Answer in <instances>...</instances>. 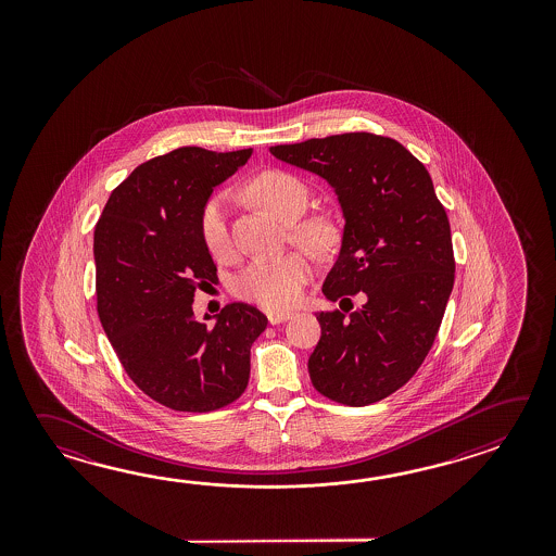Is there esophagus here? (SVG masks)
<instances>
[{"instance_id":"34e87169","label":"esophagus","mask_w":556,"mask_h":556,"mask_svg":"<svg viewBox=\"0 0 556 556\" xmlns=\"http://www.w3.org/2000/svg\"><path fill=\"white\" fill-rule=\"evenodd\" d=\"M266 316H268L270 324H282L286 319L292 318L294 314L292 312H283V309H270Z\"/></svg>"}]
</instances>
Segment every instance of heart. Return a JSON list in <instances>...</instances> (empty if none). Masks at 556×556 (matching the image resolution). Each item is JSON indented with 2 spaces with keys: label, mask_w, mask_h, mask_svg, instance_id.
<instances>
[{
  "label": "heart",
  "mask_w": 556,
  "mask_h": 556,
  "mask_svg": "<svg viewBox=\"0 0 556 556\" xmlns=\"http://www.w3.org/2000/svg\"><path fill=\"white\" fill-rule=\"evenodd\" d=\"M247 190L266 211L283 223H290L292 240L314 256H326L338 244L340 228L331 216L309 214L300 218L309 204V190L302 178L286 170H264L250 180ZM228 206L230 197L226 192H216L204 202L199 218L204 249L216 261H228L232 256ZM307 278L309 262L306 256L290 252L273 261L250 262L242 273L237 274L232 290L240 298L262 306L286 307L300 298Z\"/></svg>",
  "instance_id": "heart-1"
}]
</instances>
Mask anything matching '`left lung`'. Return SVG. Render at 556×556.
Here are the masks:
<instances>
[{
  "mask_svg": "<svg viewBox=\"0 0 556 556\" xmlns=\"http://www.w3.org/2000/svg\"><path fill=\"white\" fill-rule=\"evenodd\" d=\"M270 153L326 178L342 204V250L324 295H367L354 313L316 316L321 336L307 359L312 383L331 402H379L424 364L455 282L450 218L433 180L402 142L374 132L276 144Z\"/></svg>",
  "mask_w": 556,
  "mask_h": 556,
  "instance_id": "obj_1",
  "label": "left lung"
}]
</instances>
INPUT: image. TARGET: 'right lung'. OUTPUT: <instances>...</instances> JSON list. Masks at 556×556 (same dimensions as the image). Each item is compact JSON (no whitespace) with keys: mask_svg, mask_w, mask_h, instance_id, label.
<instances>
[{"mask_svg":"<svg viewBox=\"0 0 556 556\" xmlns=\"http://www.w3.org/2000/svg\"><path fill=\"white\" fill-rule=\"evenodd\" d=\"M250 154L180 147L154 156L111 192L94 225L101 326L135 386L175 412L237 402L249 386L250 348L268 324L242 302L223 307L214 326L192 312L194 292L218 280L199 228L202 206Z\"/></svg>","mask_w":556,"mask_h":556,"instance_id":"right-lung-1","label":"right lung"}]
</instances>
